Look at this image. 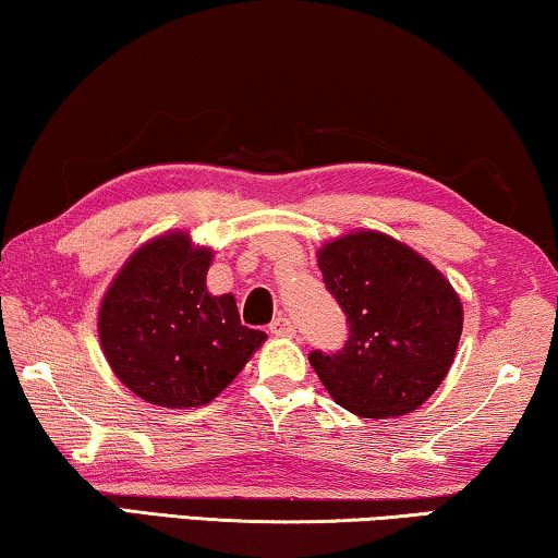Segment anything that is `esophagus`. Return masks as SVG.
<instances>
[{
  "label": "esophagus",
  "mask_w": 558,
  "mask_h": 558,
  "mask_svg": "<svg viewBox=\"0 0 558 558\" xmlns=\"http://www.w3.org/2000/svg\"><path fill=\"white\" fill-rule=\"evenodd\" d=\"M268 330L278 338H293L295 336V326L290 323V318H286V315H278V318L270 323Z\"/></svg>",
  "instance_id": "1"
}]
</instances>
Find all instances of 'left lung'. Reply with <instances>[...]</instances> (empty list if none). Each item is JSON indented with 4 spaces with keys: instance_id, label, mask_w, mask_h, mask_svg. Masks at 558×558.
Instances as JSON below:
<instances>
[{
    "instance_id": "left-lung-1",
    "label": "left lung",
    "mask_w": 558,
    "mask_h": 558,
    "mask_svg": "<svg viewBox=\"0 0 558 558\" xmlns=\"http://www.w3.org/2000/svg\"><path fill=\"white\" fill-rule=\"evenodd\" d=\"M318 268L348 320L343 351L307 355L332 401L361 418H396L426 403L463 330L451 282L413 247L376 230L330 240Z\"/></svg>"
}]
</instances>
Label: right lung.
Here are the masks:
<instances>
[{
    "instance_id": "1",
    "label": "right lung",
    "mask_w": 558,
    "mask_h": 558,
    "mask_svg": "<svg viewBox=\"0 0 558 558\" xmlns=\"http://www.w3.org/2000/svg\"><path fill=\"white\" fill-rule=\"evenodd\" d=\"M210 247L172 230L128 257L99 305V345L132 393L162 409L210 403L268 338L235 298L205 288Z\"/></svg>"
}]
</instances>
